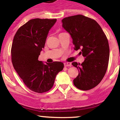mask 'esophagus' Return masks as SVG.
Here are the masks:
<instances>
[{
  "mask_svg": "<svg viewBox=\"0 0 120 120\" xmlns=\"http://www.w3.org/2000/svg\"><path fill=\"white\" fill-rule=\"evenodd\" d=\"M64 65L65 67H70V66H71V63L70 62H65L64 63Z\"/></svg>",
  "mask_w": 120,
  "mask_h": 120,
  "instance_id": "obj_1",
  "label": "esophagus"
}]
</instances>
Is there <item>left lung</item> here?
<instances>
[{"label": "left lung", "instance_id": "obj_1", "mask_svg": "<svg viewBox=\"0 0 120 120\" xmlns=\"http://www.w3.org/2000/svg\"><path fill=\"white\" fill-rule=\"evenodd\" d=\"M62 26L71 35L75 50L85 59L81 64L72 63L78 69L74 84L82 90L94 88L101 82L108 68L109 47L108 39L100 25L93 19L77 15L62 19Z\"/></svg>", "mask_w": 120, "mask_h": 120}]
</instances>
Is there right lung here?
I'll use <instances>...</instances> for the list:
<instances>
[{"mask_svg": "<svg viewBox=\"0 0 120 120\" xmlns=\"http://www.w3.org/2000/svg\"><path fill=\"white\" fill-rule=\"evenodd\" d=\"M56 21L47 18L31 19L18 29L13 40L11 58L14 68L26 86L38 93L51 89L56 75L64 67L60 62L44 64L38 60L49 30Z\"/></svg>", "mask_w": 120, "mask_h": 120, "instance_id": "obj_1", "label": "right lung"}]
</instances>
